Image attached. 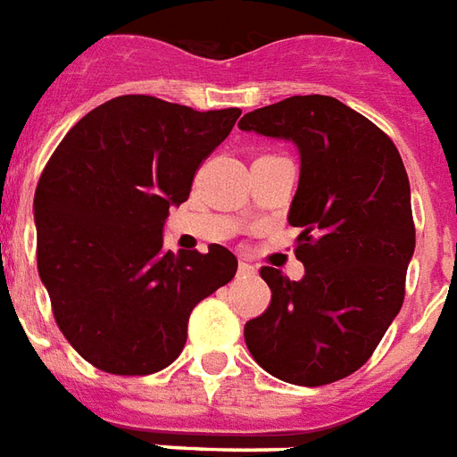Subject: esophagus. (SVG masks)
<instances>
[{"instance_id": "34e87169", "label": "esophagus", "mask_w": 457, "mask_h": 457, "mask_svg": "<svg viewBox=\"0 0 457 457\" xmlns=\"http://www.w3.org/2000/svg\"><path fill=\"white\" fill-rule=\"evenodd\" d=\"M237 273H239V278H253V275H256V268H253L249 261H239Z\"/></svg>"}]
</instances>
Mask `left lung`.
Returning <instances> with one entry per match:
<instances>
[{
  "label": "left lung",
  "mask_w": 457,
  "mask_h": 457,
  "mask_svg": "<svg viewBox=\"0 0 457 457\" xmlns=\"http://www.w3.org/2000/svg\"><path fill=\"white\" fill-rule=\"evenodd\" d=\"M239 129L297 145L287 220L302 229L295 253L304 263L302 280L261 268L273 295L244 340L275 378L326 386L371 357L405 299L414 253L405 165L381 129L328 96H292L244 114Z\"/></svg>",
  "instance_id": "1"
}]
</instances>
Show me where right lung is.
<instances>
[{
  "mask_svg": "<svg viewBox=\"0 0 457 457\" xmlns=\"http://www.w3.org/2000/svg\"><path fill=\"white\" fill-rule=\"evenodd\" d=\"M239 114L120 96L52 153L33 201L37 270L59 330L93 367L120 376L170 367L191 309L235 278L229 249L165 252L162 228Z\"/></svg>",
  "mask_w": 457,
  "mask_h": 457,
  "instance_id": "add662e5",
  "label": "right lung"
}]
</instances>
